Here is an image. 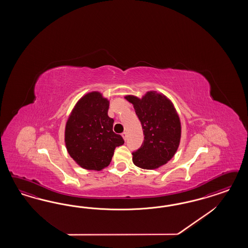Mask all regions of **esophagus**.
<instances>
[{
    "instance_id": "34e87169",
    "label": "esophagus",
    "mask_w": 248,
    "mask_h": 248,
    "mask_svg": "<svg viewBox=\"0 0 248 248\" xmlns=\"http://www.w3.org/2000/svg\"><path fill=\"white\" fill-rule=\"evenodd\" d=\"M122 136H123L124 140L125 141V140H126V138H127V133H126V132H124V133L122 134Z\"/></svg>"
}]
</instances>
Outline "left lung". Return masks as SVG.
<instances>
[{
  "label": "left lung",
  "mask_w": 248,
  "mask_h": 248,
  "mask_svg": "<svg viewBox=\"0 0 248 248\" xmlns=\"http://www.w3.org/2000/svg\"><path fill=\"white\" fill-rule=\"evenodd\" d=\"M124 98L134 105L144 135L142 146L133 153V163L146 170L165 165L180 143V118L173 103L156 91H149L142 98Z\"/></svg>",
  "instance_id": "left-lung-1"
}]
</instances>
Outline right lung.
I'll use <instances>...</instances> for the list:
<instances>
[{
	"label": "right lung",
	"instance_id": "add662e5",
	"mask_svg": "<svg viewBox=\"0 0 248 248\" xmlns=\"http://www.w3.org/2000/svg\"><path fill=\"white\" fill-rule=\"evenodd\" d=\"M109 100L100 92L79 99L68 117L64 142L68 154L83 169L101 171L110 165L114 149L124 143L113 131Z\"/></svg>",
	"mask_w": 248,
	"mask_h": 248
}]
</instances>
